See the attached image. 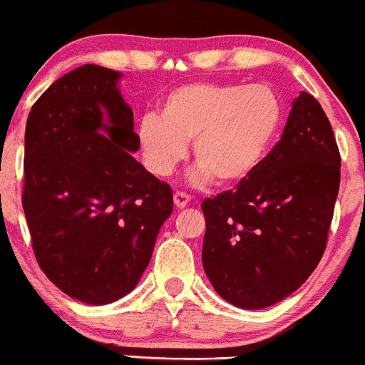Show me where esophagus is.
Here are the masks:
<instances>
[{"label": "esophagus", "mask_w": 365, "mask_h": 365, "mask_svg": "<svg viewBox=\"0 0 365 365\" xmlns=\"http://www.w3.org/2000/svg\"><path fill=\"white\" fill-rule=\"evenodd\" d=\"M191 197L186 193V191H175L174 193V204L178 209H184L187 204H190Z\"/></svg>", "instance_id": "34e87169"}]
</instances>
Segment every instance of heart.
Masks as SVG:
<instances>
[{
	"mask_svg": "<svg viewBox=\"0 0 365 365\" xmlns=\"http://www.w3.org/2000/svg\"><path fill=\"white\" fill-rule=\"evenodd\" d=\"M283 121V101L272 86L195 82L165 96L160 118L140 119L138 151L151 174L167 178L193 140L198 181L237 186L264 163Z\"/></svg>",
	"mask_w": 365,
	"mask_h": 365,
	"instance_id": "heart-1",
	"label": "heart"
}]
</instances>
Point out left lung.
<instances>
[{"instance_id":"obj_1","label":"left lung","mask_w":365,"mask_h":365,"mask_svg":"<svg viewBox=\"0 0 365 365\" xmlns=\"http://www.w3.org/2000/svg\"><path fill=\"white\" fill-rule=\"evenodd\" d=\"M339 181L329 118L300 93L258 170L202 202V264L214 290L242 309H262L304 284L325 253Z\"/></svg>"}]
</instances>
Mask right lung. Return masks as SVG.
I'll return each instance as SVG.
<instances>
[{
  "label": "right lung",
  "mask_w": 365,
  "mask_h": 365,
  "mask_svg": "<svg viewBox=\"0 0 365 365\" xmlns=\"http://www.w3.org/2000/svg\"><path fill=\"white\" fill-rule=\"evenodd\" d=\"M121 75L84 65L36 100L24 135L22 209L45 276L86 304H110L137 287L172 187L149 174L138 151Z\"/></svg>",
  "instance_id": "obj_1"
}]
</instances>
